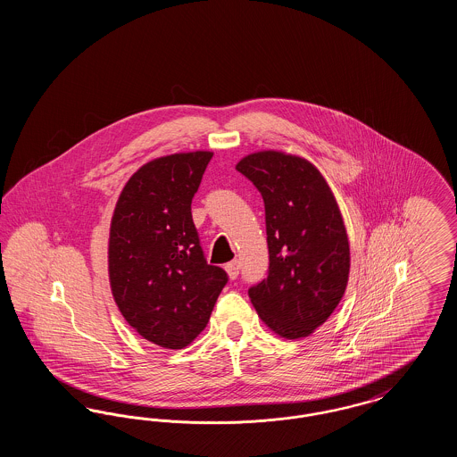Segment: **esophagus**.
I'll list each match as a JSON object with an SVG mask.
<instances>
[{
    "instance_id": "esophagus-1",
    "label": "esophagus",
    "mask_w": 457,
    "mask_h": 457,
    "mask_svg": "<svg viewBox=\"0 0 457 457\" xmlns=\"http://www.w3.org/2000/svg\"><path fill=\"white\" fill-rule=\"evenodd\" d=\"M224 269H226V272H228V276L231 278V279H237L239 274V262L233 261L229 262V263H226L224 265Z\"/></svg>"
}]
</instances>
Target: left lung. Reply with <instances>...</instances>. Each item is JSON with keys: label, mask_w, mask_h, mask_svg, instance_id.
Here are the masks:
<instances>
[{"label": "left lung", "mask_w": 457, "mask_h": 457, "mask_svg": "<svg viewBox=\"0 0 457 457\" xmlns=\"http://www.w3.org/2000/svg\"><path fill=\"white\" fill-rule=\"evenodd\" d=\"M237 170L265 204L269 274L248 296L278 336L306 337L332 315L348 286V233L336 196L300 155L248 154Z\"/></svg>", "instance_id": "obj_1"}]
</instances>
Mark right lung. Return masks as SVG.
<instances>
[{
	"mask_svg": "<svg viewBox=\"0 0 457 457\" xmlns=\"http://www.w3.org/2000/svg\"><path fill=\"white\" fill-rule=\"evenodd\" d=\"M212 153L157 157L131 174L109 228L112 298L144 339L188 346L205 328L228 274L209 265L192 219V198Z\"/></svg>",
	"mask_w": 457,
	"mask_h": 457,
	"instance_id": "add662e5",
	"label": "right lung"
}]
</instances>
